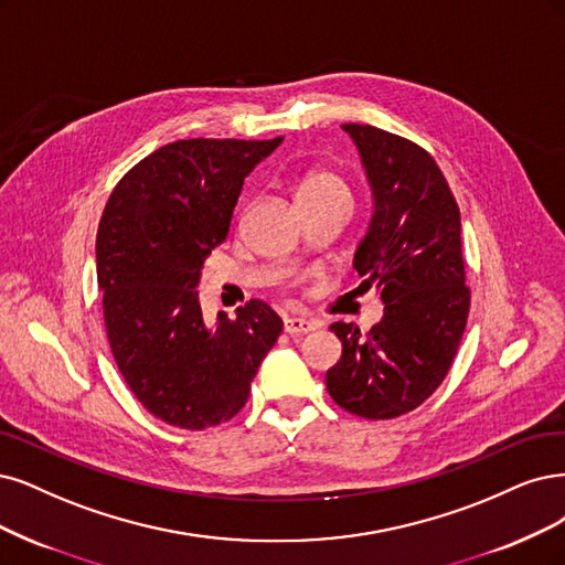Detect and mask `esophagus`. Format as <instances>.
<instances>
[{
    "mask_svg": "<svg viewBox=\"0 0 565 565\" xmlns=\"http://www.w3.org/2000/svg\"><path fill=\"white\" fill-rule=\"evenodd\" d=\"M282 327H285V332H287L289 337H301V334L316 332L318 322H316V320H308V318H285Z\"/></svg>",
    "mask_w": 565,
    "mask_h": 565,
    "instance_id": "1",
    "label": "esophagus"
}]
</instances>
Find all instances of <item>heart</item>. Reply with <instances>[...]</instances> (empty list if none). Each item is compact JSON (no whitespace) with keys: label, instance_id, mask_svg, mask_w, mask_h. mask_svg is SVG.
Instances as JSON below:
<instances>
[{"label":"heart","instance_id":"1","mask_svg":"<svg viewBox=\"0 0 565 565\" xmlns=\"http://www.w3.org/2000/svg\"><path fill=\"white\" fill-rule=\"evenodd\" d=\"M329 196H348L345 182L329 170H310L297 184V203H308Z\"/></svg>","mask_w":565,"mask_h":565}]
</instances>
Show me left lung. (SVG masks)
I'll return each instance as SVG.
<instances>
[{"label":"left lung","instance_id":"left-lung-1","mask_svg":"<svg viewBox=\"0 0 565 565\" xmlns=\"http://www.w3.org/2000/svg\"><path fill=\"white\" fill-rule=\"evenodd\" d=\"M355 140L376 212L355 252L360 289H381L385 313L369 332L334 322L341 360L327 393L345 412L387 420L418 408L449 374L468 324L460 210L420 145L376 126L343 124Z\"/></svg>","mask_w":565,"mask_h":565}]
</instances>
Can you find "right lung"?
<instances>
[{
  "label": "right lung",
  "mask_w": 565,
  "mask_h": 565,
  "mask_svg": "<svg viewBox=\"0 0 565 565\" xmlns=\"http://www.w3.org/2000/svg\"><path fill=\"white\" fill-rule=\"evenodd\" d=\"M274 140H178L135 163L109 193L97 226V285L116 366L159 420L205 430L231 420L282 320L249 299L236 318H203V262L220 247L243 182Z\"/></svg>",
  "instance_id": "1"
}]
</instances>
